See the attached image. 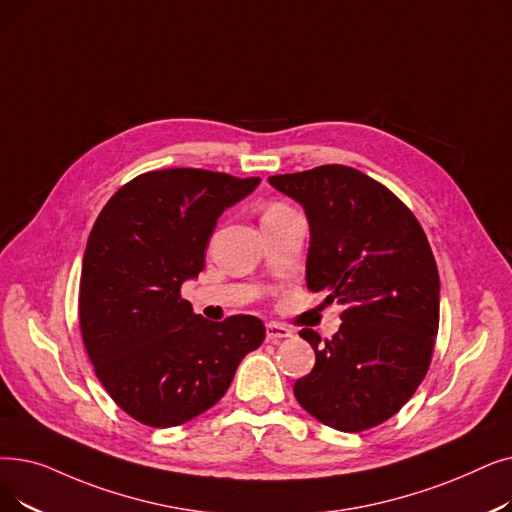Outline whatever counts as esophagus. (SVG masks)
I'll return each instance as SVG.
<instances>
[{"mask_svg": "<svg viewBox=\"0 0 512 512\" xmlns=\"http://www.w3.org/2000/svg\"><path fill=\"white\" fill-rule=\"evenodd\" d=\"M291 337V330H288L284 324H278V322H270L268 328H265V339L268 341H280V339H286Z\"/></svg>", "mask_w": 512, "mask_h": 512, "instance_id": "34e87169", "label": "esophagus"}]
</instances>
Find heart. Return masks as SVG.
I'll return each instance as SVG.
<instances>
[{
    "label": "heart",
    "instance_id": "obj_1",
    "mask_svg": "<svg viewBox=\"0 0 512 512\" xmlns=\"http://www.w3.org/2000/svg\"><path fill=\"white\" fill-rule=\"evenodd\" d=\"M282 207H284V205H278V203H276V205H270L268 209H265V213H268V211H276V209H282Z\"/></svg>",
    "mask_w": 512,
    "mask_h": 512
}]
</instances>
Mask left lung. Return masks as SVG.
<instances>
[{"mask_svg": "<svg viewBox=\"0 0 512 512\" xmlns=\"http://www.w3.org/2000/svg\"><path fill=\"white\" fill-rule=\"evenodd\" d=\"M309 219L307 288L339 301L341 328H303L316 366L295 397L322 425L360 433L389 420L431 366L439 328V272L425 230L381 182L345 165L272 175Z\"/></svg>", "mask_w": 512, "mask_h": 512, "instance_id": "1", "label": "left lung"}]
</instances>
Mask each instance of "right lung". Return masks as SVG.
I'll return each instance as SVG.
<instances>
[{
	"label": "right lung",
	"mask_w": 512,
	"mask_h": 512,
	"mask_svg": "<svg viewBox=\"0 0 512 512\" xmlns=\"http://www.w3.org/2000/svg\"><path fill=\"white\" fill-rule=\"evenodd\" d=\"M259 182L192 167L148 171L96 219L79 280L81 337L106 393L142 425L177 427L215 406L265 339L259 318L211 322L180 293L205 268L217 217Z\"/></svg>",
	"instance_id": "add662e5"
}]
</instances>
